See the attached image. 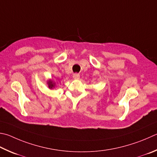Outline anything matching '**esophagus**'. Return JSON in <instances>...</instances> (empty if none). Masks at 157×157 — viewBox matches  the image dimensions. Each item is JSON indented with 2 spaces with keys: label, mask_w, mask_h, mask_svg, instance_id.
<instances>
[{
  "label": "esophagus",
  "mask_w": 157,
  "mask_h": 157,
  "mask_svg": "<svg viewBox=\"0 0 157 157\" xmlns=\"http://www.w3.org/2000/svg\"><path fill=\"white\" fill-rule=\"evenodd\" d=\"M73 79H79V74H78V73L73 74Z\"/></svg>",
  "instance_id": "1"
}]
</instances>
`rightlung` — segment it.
Listing matches in <instances>:
<instances>
[{"label":"right lung","mask_w":157,"mask_h":157,"mask_svg":"<svg viewBox=\"0 0 157 157\" xmlns=\"http://www.w3.org/2000/svg\"><path fill=\"white\" fill-rule=\"evenodd\" d=\"M47 84H48V86L50 88V89H52L56 86V84L54 83V82L52 80H49L47 82Z\"/></svg>","instance_id":"obj_1"}]
</instances>
